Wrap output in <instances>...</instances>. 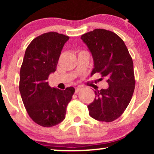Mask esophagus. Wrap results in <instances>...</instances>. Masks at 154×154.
Wrapping results in <instances>:
<instances>
[{
    "instance_id": "34e87169",
    "label": "esophagus",
    "mask_w": 154,
    "mask_h": 154,
    "mask_svg": "<svg viewBox=\"0 0 154 154\" xmlns=\"http://www.w3.org/2000/svg\"><path fill=\"white\" fill-rule=\"evenodd\" d=\"M81 89H82V88L79 87H79H77V88H75V93H78V92H79V91H80Z\"/></svg>"
}]
</instances>
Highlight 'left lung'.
Instances as JSON below:
<instances>
[{
	"instance_id": "obj_1",
	"label": "left lung",
	"mask_w": 154,
	"mask_h": 154,
	"mask_svg": "<svg viewBox=\"0 0 154 154\" xmlns=\"http://www.w3.org/2000/svg\"><path fill=\"white\" fill-rule=\"evenodd\" d=\"M81 39L94 61L91 75L100 74L109 85L107 89L95 91V99L88 106L89 114L98 121L113 122L123 114L133 95L132 59L122 39L111 31L95 29L82 35Z\"/></svg>"
}]
</instances>
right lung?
<instances>
[{
    "mask_svg": "<svg viewBox=\"0 0 154 154\" xmlns=\"http://www.w3.org/2000/svg\"><path fill=\"white\" fill-rule=\"evenodd\" d=\"M69 37L56 32L39 35L26 48L20 69L19 91L28 115L35 123L50 128L65 119L75 88L64 91L49 86L48 76L56 70L61 51Z\"/></svg>",
    "mask_w": 154,
    "mask_h": 154,
    "instance_id": "add662e5",
    "label": "right lung"
}]
</instances>
